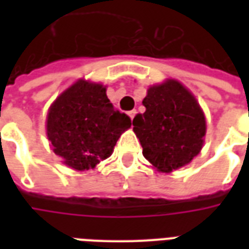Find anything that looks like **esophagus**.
I'll return each instance as SVG.
<instances>
[{"instance_id":"esophagus-1","label":"esophagus","mask_w":249,"mask_h":249,"mask_svg":"<svg viewBox=\"0 0 249 249\" xmlns=\"http://www.w3.org/2000/svg\"><path fill=\"white\" fill-rule=\"evenodd\" d=\"M136 113H137V111L136 109H132V111H129L128 112V115H129V117H130V119H134V116H136Z\"/></svg>"}]
</instances>
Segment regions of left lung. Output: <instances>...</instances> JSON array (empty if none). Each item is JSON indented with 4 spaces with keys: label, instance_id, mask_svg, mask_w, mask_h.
Wrapping results in <instances>:
<instances>
[{
    "label": "left lung",
    "instance_id": "1",
    "mask_svg": "<svg viewBox=\"0 0 249 249\" xmlns=\"http://www.w3.org/2000/svg\"><path fill=\"white\" fill-rule=\"evenodd\" d=\"M144 113L133 119L143 156L163 173L189 164L200 152L205 117L193 94L177 80L148 88Z\"/></svg>",
    "mask_w": 249,
    "mask_h": 249
}]
</instances>
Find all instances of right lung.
I'll return each instance as SVG.
<instances>
[{"label":"right lung","instance_id":"1","mask_svg":"<svg viewBox=\"0 0 249 249\" xmlns=\"http://www.w3.org/2000/svg\"><path fill=\"white\" fill-rule=\"evenodd\" d=\"M130 125V117L109 102L105 86L79 80L50 106L46 133L66 165L88 170L111 156Z\"/></svg>","mask_w":249,"mask_h":249}]
</instances>
